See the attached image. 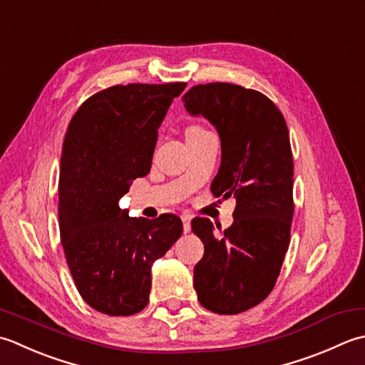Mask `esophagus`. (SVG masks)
Returning a JSON list of instances; mask_svg holds the SVG:
<instances>
[{
  "instance_id": "esophagus-1",
  "label": "esophagus",
  "mask_w": 365,
  "mask_h": 365,
  "mask_svg": "<svg viewBox=\"0 0 365 365\" xmlns=\"http://www.w3.org/2000/svg\"><path fill=\"white\" fill-rule=\"evenodd\" d=\"M181 219H182V230H184V233H189V232H190V220H192V217H190L189 214H182Z\"/></svg>"
}]
</instances>
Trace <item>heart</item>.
Returning a JSON list of instances; mask_svg holds the SVG:
<instances>
[{"label": "heart", "mask_w": 365, "mask_h": 365, "mask_svg": "<svg viewBox=\"0 0 365 365\" xmlns=\"http://www.w3.org/2000/svg\"><path fill=\"white\" fill-rule=\"evenodd\" d=\"M202 132H206V129L198 124H192L189 125L187 130H185V135H190V133H202Z\"/></svg>", "instance_id": "obj_1"}]
</instances>
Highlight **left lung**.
Returning <instances> with one entry per match:
<instances>
[{"label": "left lung", "mask_w": 365, "mask_h": 365, "mask_svg": "<svg viewBox=\"0 0 365 365\" xmlns=\"http://www.w3.org/2000/svg\"><path fill=\"white\" fill-rule=\"evenodd\" d=\"M182 102L219 132L222 160L211 192L236 198L235 222L224 232L215 233L210 219L192 220V232L205 244L193 287L205 309L236 315L272 292L289 245L294 203L288 128L276 103L240 85L192 86Z\"/></svg>", "instance_id": "8db88e82"}]
</instances>
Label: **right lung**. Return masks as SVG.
Returning a JSON list of instances; mask_svg holds the SVG:
<instances>
[{
  "instance_id": "add662e5",
  "label": "right lung",
  "mask_w": 365,
  "mask_h": 365,
  "mask_svg": "<svg viewBox=\"0 0 365 365\" xmlns=\"http://www.w3.org/2000/svg\"><path fill=\"white\" fill-rule=\"evenodd\" d=\"M187 83L116 85L72 116L59 167V235L80 296L110 317L138 314L150 301L151 266L180 240L175 214L129 217L118 206L150 173L158 129Z\"/></svg>"
}]
</instances>
